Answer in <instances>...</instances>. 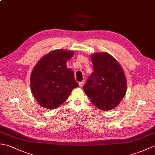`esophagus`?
Wrapping results in <instances>:
<instances>
[{
    "mask_svg": "<svg viewBox=\"0 0 155 155\" xmlns=\"http://www.w3.org/2000/svg\"><path fill=\"white\" fill-rule=\"evenodd\" d=\"M84 84V81L80 82V83H79V86H80V87H83Z\"/></svg>",
    "mask_w": 155,
    "mask_h": 155,
    "instance_id": "esophagus-1",
    "label": "esophagus"
}]
</instances>
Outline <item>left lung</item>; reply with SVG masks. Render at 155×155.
Here are the masks:
<instances>
[{"instance_id": "8db88e82", "label": "left lung", "mask_w": 155, "mask_h": 155, "mask_svg": "<svg viewBox=\"0 0 155 155\" xmlns=\"http://www.w3.org/2000/svg\"><path fill=\"white\" fill-rule=\"evenodd\" d=\"M94 71L83 90L92 103L102 110H110L120 103L126 93L127 81L119 63L107 52L91 55Z\"/></svg>"}]
</instances>
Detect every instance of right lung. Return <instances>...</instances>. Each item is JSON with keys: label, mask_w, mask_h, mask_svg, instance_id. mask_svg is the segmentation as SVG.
<instances>
[{"label": "right lung", "mask_w": 155, "mask_h": 155, "mask_svg": "<svg viewBox=\"0 0 155 155\" xmlns=\"http://www.w3.org/2000/svg\"><path fill=\"white\" fill-rule=\"evenodd\" d=\"M74 52L65 50L52 51L44 56L32 71L31 87L38 104L48 109H54L67 100L72 89L79 86L74 72L67 62Z\"/></svg>", "instance_id": "obj_1"}]
</instances>
